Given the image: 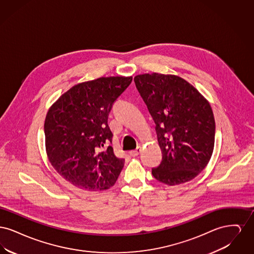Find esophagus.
<instances>
[{
    "mask_svg": "<svg viewBox=\"0 0 254 254\" xmlns=\"http://www.w3.org/2000/svg\"><path fill=\"white\" fill-rule=\"evenodd\" d=\"M141 150H142V148L139 146V147H137L135 150L129 151V154H130V156H132V157H136V156H138V155L140 154Z\"/></svg>",
    "mask_w": 254,
    "mask_h": 254,
    "instance_id": "obj_1",
    "label": "esophagus"
}]
</instances>
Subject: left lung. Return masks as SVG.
Masks as SVG:
<instances>
[{
    "label": "left lung",
    "instance_id": "1",
    "mask_svg": "<svg viewBox=\"0 0 254 254\" xmlns=\"http://www.w3.org/2000/svg\"><path fill=\"white\" fill-rule=\"evenodd\" d=\"M156 127L162 162L152 169L161 183L190 181L208 164L214 148L215 120L208 101L193 85L171 74L134 77Z\"/></svg>",
    "mask_w": 254,
    "mask_h": 254
}]
</instances>
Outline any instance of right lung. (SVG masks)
<instances>
[{"label": "right lung", "instance_id": "1", "mask_svg": "<svg viewBox=\"0 0 254 254\" xmlns=\"http://www.w3.org/2000/svg\"><path fill=\"white\" fill-rule=\"evenodd\" d=\"M132 77H101L73 85L49 108L45 120L50 164L73 186L99 191L112 187L125 160L117 158L108 119Z\"/></svg>", "mask_w": 254, "mask_h": 254}]
</instances>
